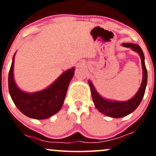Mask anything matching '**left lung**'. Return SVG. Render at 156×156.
<instances>
[{
	"label": "left lung",
	"mask_w": 156,
	"mask_h": 156,
	"mask_svg": "<svg viewBox=\"0 0 156 156\" xmlns=\"http://www.w3.org/2000/svg\"><path fill=\"white\" fill-rule=\"evenodd\" d=\"M122 45L126 48H130L132 50L136 51L141 57L143 69V79L140 88L139 89V92L136 93V94L132 99L128 101L117 102L106 101V100L103 99L101 95H99V94L97 92L95 89H94L92 82L90 80L89 81L92 100L95 107L100 112L113 118L125 117L136 109L144 95L147 82V71L145 63H144V55L140 46L137 44H135L132 43H124L122 44Z\"/></svg>",
	"instance_id": "8db88e82"
}]
</instances>
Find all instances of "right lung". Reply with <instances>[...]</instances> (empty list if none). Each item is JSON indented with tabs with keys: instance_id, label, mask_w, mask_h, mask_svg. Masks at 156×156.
<instances>
[{
	"instance_id": "1",
	"label": "right lung",
	"mask_w": 156,
	"mask_h": 156,
	"mask_svg": "<svg viewBox=\"0 0 156 156\" xmlns=\"http://www.w3.org/2000/svg\"><path fill=\"white\" fill-rule=\"evenodd\" d=\"M15 55L9 73V91L17 108L23 114L36 119H44L56 114L63 105L68 86L74 75V68L64 72L47 89L34 93L20 89L13 78Z\"/></svg>"
}]
</instances>
